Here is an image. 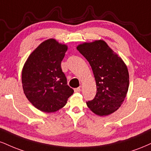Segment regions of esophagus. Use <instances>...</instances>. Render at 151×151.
I'll return each mask as SVG.
<instances>
[{
	"mask_svg": "<svg viewBox=\"0 0 151 151\" xmlns=\"http://www.w3.org/2000/svg\"><path fill=\"white\" fill-rule=\"evenodd\" d=\"M74 92H76V93H77V92H80L81 91V88L80 87H79V88H74Z\"/></svg>",
	"mask_w": 151,
	"mask_h": 151,
	"instance_id": "obj_1",
	"label": "esophagus"
}]
</instances>
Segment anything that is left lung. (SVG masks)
Returning <instances> with one entry per match:
<instances>
[{
  "instance_id": "obj_1",
  "label": "left lung",
  "mask_w": 151,
  "mask_h": 151,
  "mask_svg": "<svg viewBox=\"0 0 151 151\" xmlns=\"http://www.w3.org/2000/svg\"><path fill=\"white\" fill-rule=\"evenodd\" d=\"M77 49L89 63L96 83L95 98L86 102L87 106L99 116L113 113L128 91L129 76L126 64L103 40L81 43Z\"/></svg>"
}]
</instances>
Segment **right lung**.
Wrapping results in <instances>:
<instances>
[{
    "mask_svg": "<svg viewBox=\"0 0 151 151\" xmlns=\"http://www.w3.org/2000/svg\"><path fill=\"white\" fill-rule=\"evenodd\" d=\"M68 48L55 39H47L30 54L24 65L22 72L24 93L41 111L48 113L58 111L74 93L61 68Z\"/></svg>",
    "mask_w": 151,
    "mask_h": 151,
    "instance_id": "right-lung-1",
    "label": "right lung"
}]
</instances>
